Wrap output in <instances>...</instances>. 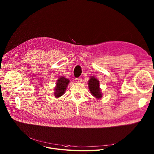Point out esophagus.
I'll return each mask as SVG.
<instances>
[{
	"label": "esophagus",
	"instance_id": "esophagus-1",
	"mask_svg": "<svg viewBox=\"0 0 154 154\" xmlns=\"http://www.w3.org/2000/svg\"><path fill=\"white\" fill-rule=\"evenodd\" d=\"M75 80H76V82H77V83H80V82H82V79L81 78L79 77V78H77V79H75Z\"/></svg>",
	"mask_w": 154,
	"mask_h": 154
}]
</instances>
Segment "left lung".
<instances>
[{
	"instance_id": "obj_1",
	"label": "left lung",
	"mask_w": 154,
	"mask_h": 154,
	"mask_svg": "<svg viewBox=\"0 0 154 154\" xmlns=\"http://www.w3.org/2000/svg\"><path fill=\"white\" fill-rule=\"evenodd\" d=\"M88 86L93 96L97 99L101 98L102 96L99 88V82L94 77H92L89 80Z\"/></svg>"
}]
</instances>
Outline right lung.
I'll use <instances>...</instances> for the list:
<instances>
[{
  "mask_svg": "<svg viewBox=\"0 0 154 154\" xmlns=\"http://www.w3.org/2000/svg\"><path fill=\"white\" fill-rule=\"evenodd\" d=\"M69 83V80L63 77H61L57 82L56 88L55 90L54 94L56 97L61 96L65 92L68 85Z\"/></svg>",
  "mask_w": 154,
  "mask_h": 154,
  "instance_id": "right-lung-1",
  "label": "right lung"
}]
</instances>
